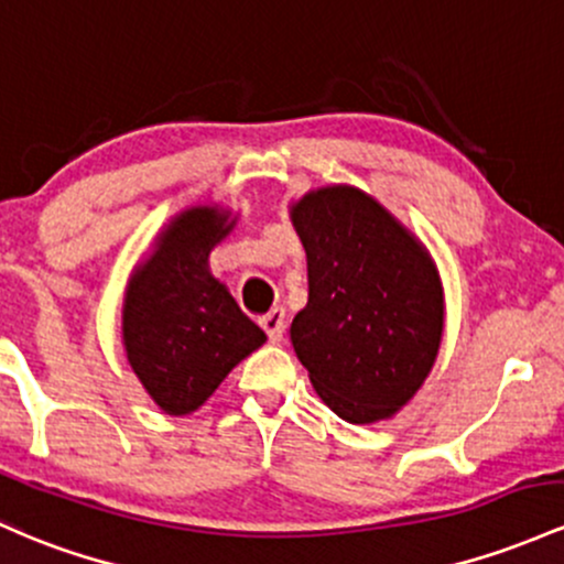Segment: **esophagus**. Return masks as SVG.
<instances>
[{"label":"esophagus","mask_w":564,"mask_h":564,"mask_svg":"<svg viewBox=\"0 0 564 564\" xmlns=\"http://www.w3.org/2000/svg\"><path fill=\"white\" fill-rule=\"evenodd\" d=\"M259 324H262V329L268 332L270 343H281L283 332H286V311H283V307H272L268 315L259 318Z\"/></svg>","instance_id":"34e87169"}]
</instances>
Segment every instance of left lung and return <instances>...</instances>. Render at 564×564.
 <instances>
[{"label": "left lung", "instance_id": "left-lung-1", "mask_svg": "<svg viewBox=\"0 0 564 564\" xmlns=\"http://www.w3.org/2000/svg\"><path fill=\"white\" fill-rule=\"evenodd\" d=\"M307 305L292 345L315 393L356 425L393 417L438 356L444 294L431 253L367 192L334 184L292 206Z\"/></svg>", "mask_w": 564, "mask_h": 564}]
</instances>
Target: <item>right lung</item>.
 <instances>
[{"label": "right lung", "mask_w": 564, "mask_h": 564, "mask_svg": "<svg viewBox=\"0 0 564 564\" xmlns=\"http://www.w3.org/2000/svg\"><path fill=\"white\" fill-rule=\"evenodd\" d=\"M235 219L219 206L173 216L135 268L122 305L128 364L165 414H189L268 334L208 270V253Z\"/></svg>", "instance_id": "obj_1"}]
</instances>
